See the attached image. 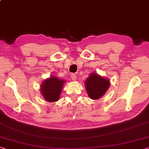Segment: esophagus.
I'll return each mask as SVG.
<instances>
[{
	"label": "esophagus",
	"instance_id": "34e87169",
	"mask_svg": "<svg viewBox=\"0 0 149 149\" xmlns=\"http://www.w3.org/2000/svg\"><path fill=\"white\" fill-rule=\"evenodd\" d=\"M71 77H72V79L73 81H76V79H77V77L76 75H75L74 74H73L71 75Z\"/></svg>",
	"mask_w": 149,
	"mask_h": 149
}]
</instances>
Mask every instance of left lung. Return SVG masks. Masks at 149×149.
I'll return each mask as SVG.
<instances>
[{"mask_svg":"<svg viewBox=\"0 0 149 149\" xmlns=\"http://www.w3.org/2000/svg\"><path fill=\"white\" fill-rule=\"evenodd\" d=\"M87 95L91 100H96L102 97L110 86L109 79L93 72L85 80Z\"/></svg>","mask_w":149,"mask_h":149,"instance_id":"8db88e82","label":"left lung"}]
</instances>
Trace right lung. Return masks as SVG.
I'll return each mask as SVG.
<instances>
[{
  "mask_svg": "<svg viewBox=\"0 0 149 149\" xmlns=\"http://www.w3.org/2000/svg\"><path fill=\"white\" fill-rule=\"evenodd\" d=\"M65 80L56 76H51L42 81L40 91L43 97L48 102H56L60 100Z\"/></svg>",
  "mask_w": 149,
  "mask_h": 149,
  "instance_id": "right-lung-1",
  "label": "right lung"
}]
</instances>
